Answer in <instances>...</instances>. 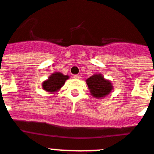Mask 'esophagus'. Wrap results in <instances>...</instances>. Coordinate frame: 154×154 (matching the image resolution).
<instances>
[{
  "label": "esophagus",
  "instance_id": "1",
  "mask_svg": "<svg viewBox=\"0 0 154 154\" xmlns=\"http://www.w3.org/2000/svg\"><path fill=\"white\" fill-rule=\"evenodd\" d=\"M73 78H74V79H79L80 76L79 75H74V76H73Z\"/></svg>",
  "mask_w": 154,
  "mask_h": 154
}]
</instances>
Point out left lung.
Returning <instances> with one entry per match:
<instances>
[{"instance_id":"1","label":"left lung","mask_w":154,"mask_h":154,"mask_svg":"<svg viewBox=\"0 0 154 154\" xmlns=\"http://www.w3.org/2000/svg\"><path fill=\"white\" fill-rule=\"evenodd\" d=\"M86 84L90 94L96 99H102L107 97L113 90L112 81L104 78L101 73H95L86 80Z\"/></svg>"}]
</instances>
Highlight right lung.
<instances>
[{
  "mask_svg": "<svg viewBox=\"0 0 154 154\" xmlns=\"http://www.w3.org/2000/svg\"><path fill=\"white\" fill-rule=\"evenodd\" d=\"M69 78L68 75L62 74V73L56 72L49 76L48 79L45 80L42 83V89L51 94H55L64 85L66 80Z\"/></svg>",
  "mask_w": 154,
  "mask_h": 154,
  "instance_id": "right-lung-1",
  "label": "right lung"
}]
</instances>
